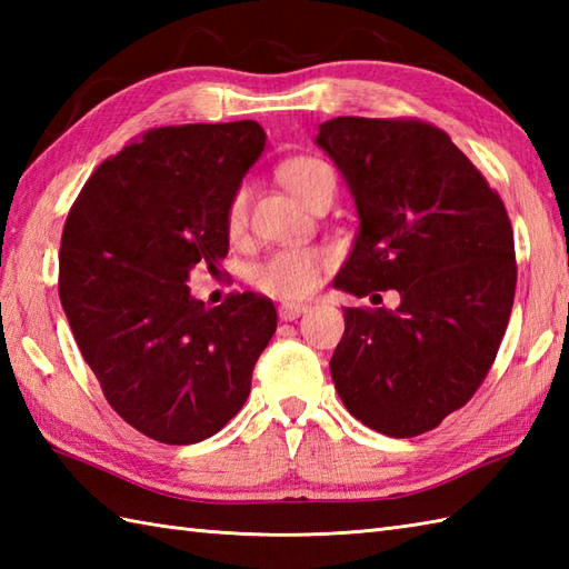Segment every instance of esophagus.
Masks as SVG:
<instances>
[{"label":"esophagus","instance_id":"obj_1","mask_svg":"<svg viewBox=\"0 0 569 569\" xmlns=\"http://www.w3.org/2000/svg\"><path fill=\"white\" fill-rule=\"evenodd\" d=\"M303 312H308V306H303V303L278 306V318H281V320H296V318L303 316Z\"/></svg>","mask_w":569,"mask_h":569}]
</instances>
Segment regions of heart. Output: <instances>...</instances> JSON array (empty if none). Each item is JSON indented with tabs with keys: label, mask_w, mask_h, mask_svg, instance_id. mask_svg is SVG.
Returning <instances> with one entry per match:
<instances>
[{
	"label": "heart",
	"mask_w": 569,
	"mask_h": 569,
	"mask_svg": "<svg viewBox=\"0 0 569 569\" xmlns=\"http://www.w3.org/2000/svg\"><path fill=\"white\" fill-rule=\"evenodd\" d=\"M281 183L293 192V196L306 202L308 208L322 190H335L332 168L312 159V156H296L281 166ZM249 222V188L241 183L234 188L224 208V229L227 237L239 241L247 232ZM330 263V253L320 247L303 249H278L269 257L259 259L249 269V281L259 288L261 293L273 298H300L316 288L318 278L325 266Z\"/></svg>",
	"instance_id": "1"
}]
</instances>
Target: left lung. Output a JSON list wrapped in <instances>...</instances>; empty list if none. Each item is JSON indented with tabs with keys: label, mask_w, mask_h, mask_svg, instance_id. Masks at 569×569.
<instances>
[{
	"label": "left lung",
	"mask_w": 569,
	"mask_h": 569,
	"mask_svg": "<svg viewBox=\"0 0 569 569\" xmlns=\"http://www.w3.org/2000/svg\"><path fill=\"white\" fill-rule=\"evenodd\" d=\"M361 229L335 286L396 310L345 308L330 359L342 403L389 438L438 428L497 359L516 291L503 200L447 131L418 117H337L320 127Z\"/></svg>",
	"instance_id": "1"
}]
</instances>
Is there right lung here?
<instances>
[{"instance_id": "add662e5", "label": "right lung", "mask_w": 569, "mask_h": 569, "mask_svg": "<svg viewBox=\"0 0 569 569\" xmlns=\"http://www.w3.org/2000/svg\"><path fill=\"white\" fill-rule=\"evenodd\" d=\"M263 143L251 119L149 129L94 168L68 212L60 303L107 403L151 440L222 430L276 332L269 298L208 308L186 286L192 266L227 257V200Z\"/></svg>"}]
</instances>
